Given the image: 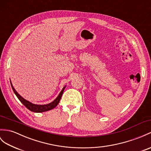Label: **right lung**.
Here are the masks:
<instances>
[{
	"instance_id": "obj_1",
	"label": "right lung",
	"mask_w": 151,
	"mask_h": 151,
	"mask_svg": "<svg viewBox=\"0 0 151 151\" xmlns=\"http://www.w3.org/2000/svg\"><path fill=\"white\" fill-rule=\"evenodd\" d=\"M10 83H11V86H12V87L14 93L16 94L17 97L18 98L19 100L21 101V103H22L24 106L26 107V108L28 109L32 112H35V113H43V112L50 111V110L52 109L53 108H55L58 104L60 100L61 97L62 96V94H63V93H64V89L65 87V86L63 87L62 90L61 91V92L59 93L58 96L56 98V99L54 101H52V102L48 104H45V105H37V104H34L33 103L30 102V101L24 99V98H22L18 93L17 92V91L15 89V88H14L13 85H12L11 80H10Z\"/></svg>"
}]
</instances>
